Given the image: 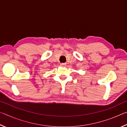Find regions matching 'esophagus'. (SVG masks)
<instances>
[{
  "label": "esophagus",
  "mask_w": 127,
  "mask_h": 127,
  "mask_svg": "<svg viewBox=\"0 0 127 127\" xmlns=\"http://www.w3.org/2000/svg\"><path fill=\"white\" fill-rule=\"evenodd\" d=\"M65 65H66L65 63H61V66H64Z\"/></svg>",
  "instance_id": "1"
}]
</instances>
